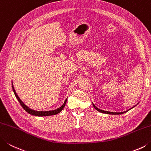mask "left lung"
<instances>
[{
	"instance_id": "left-lung-1",
	"label": "left lung",
	"mask_w": 151,
	"mask_h": 151,
	"mask_svg": "<svg viewBox=\"0 0 151 151\" xmlns=\"http://www.w3.org/2000/svg\"><path fill=\"white\" fill-rule=\"evenodd\" d=\"M93 105L94 108H95V109L96 110H98L99 112H102V113H104V114H114V115H116V114H122L126 113V112H127V111H128V110H127V111H125V112H109V111H104V110H101V109H98L97 107L95 106V105L94 104H93ZM133 107H132V109H133Z\"/></svg>"
}]
</instances>
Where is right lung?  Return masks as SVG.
<instances>
[{
  "instance_id": "right-lung-1",
  "label": "right lung",
  "mask_w": 151,
  "mask_h": 151,
  "mask_svg": "<svg viewBox=\"0 0 151 151\" xmlns=\"http://www.w3.org/2000/svg\"><path fill=\"white\" fill-rule=\"evenodd\" d=\"M12 89H13V91L14 93V95H15L16 99H18V101L19 102V103H20L21 106H22L23 109H24L25 111H26L27 112H28L29 114L31 115H33V116H52V115H55V114H57L59 112H60L62 110V109H64L65 105H66V101H67V99L65 100L64 104L62 105V106L58 108V109H56V110H50V111H37V110H34L29 109V107L27 106H26L24 102L22 101V100L20 99L19 98L18 95H17V93L16 92L15 89H14V87L12 85Z\"/></svg>"
}]
</instances>
